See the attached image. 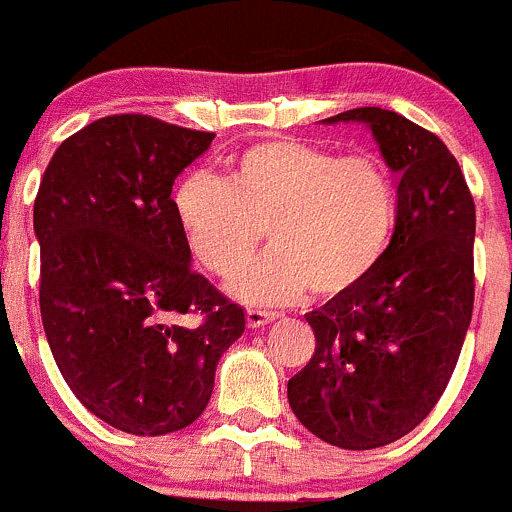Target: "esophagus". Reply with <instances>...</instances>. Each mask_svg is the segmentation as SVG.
<instances>
[{"instance_id": "34e87169", "label": "esophagus", "mask_w": 512, "mask_h": 512, "mask_svg": "<svg viewBox=\"0 0 512 512\" xmlns=\"http://www.w3.org/2000/svg\"><path fill=\"white\" fill-rule=\"evenodd\" d=\"M275 318H280V313L275 310H262V308H250L247 310V326L250 328H262L267 323H272Z\"/></svg>"}]
</instances>
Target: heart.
Here are the masks:
<instances>
[{"instance_id":"b5f03b06","label":"heart","mask_w":512,"mask_h":512,"mask_svg":"<svg viewBox=\"0 0 512 512\" xmlns=\"http://www.w3.org/2000/svg\"><path fill=\"white\" fill-rule=\"evenodd\" d=\"M174 212L194 260L217 278L245 265L267 227L272 247L229 285L240 300L285 303L310 288L336 298L364 283L389 247L396 186L379 156L275 136L229 156L227 181L184 176Z\"/></svg>"}]
</instances>
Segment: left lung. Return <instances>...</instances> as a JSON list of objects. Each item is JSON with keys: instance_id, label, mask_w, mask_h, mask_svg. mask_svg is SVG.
<instances>
[{"instance_id": "left-lung-1", "label": "left lung", "mask_w": 512, "mask_h": 512, "mask_svg": "<svg viewBox=\"0 0 512 512\" xmlns=\"http://www.w3.org/2000/svg\"><path fill=\"white\" fill-rule=\"evenodd\" d=\"M399 174L396 224L364 283L305 315L315 353L288 381L295 417L341 450H374L424 422L460 358L475 303V202L442 138L386 108H353Z\"/></svg>"}]
</instances>
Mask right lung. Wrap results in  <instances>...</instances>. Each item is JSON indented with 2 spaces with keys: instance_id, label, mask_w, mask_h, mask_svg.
<instances>
[{
  "instance_id": "1",
  "label": "right lung",
  "mask_w": 512,
  "mask_h": 512,
  "mask_svg": "<svg viewBox=\"0 0 512 512\" xmlns=\"http://www.w3.org/2000/svg\"><path fill=\"white\" fill-rule=\"evenodd\" d=\"M214 133L143 113L60 143L35 199L40 313L62 379L105 424L159 437L207 409L245 310L191 270L174 179Z\"/></svg>"
}]
</instances>
